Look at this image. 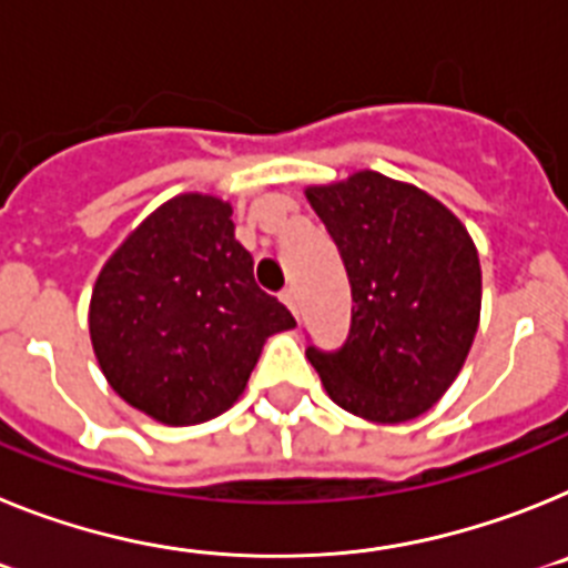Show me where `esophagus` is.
<instances>
[{"instance_id":"1","label":"esophagus","mask_w":568,"mask_h":568,"mask_svg":"<svg viewBox=\"0 0 568 568\" xmlns=\"http://www.w3.org/2000/svg\"><path fill=\"white\" fill-rule=\"evenodd\" d=\"M280 300H283V303L288 305L291 314H297V291H294V288H285L283 294H280Z\"/></svg>"}]
</instances>
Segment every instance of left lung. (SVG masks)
<instances>
[{"label":"left lung","instance_id":"1","mask_svg":"<svg viewBox=\"0 0 568 568\" xmlns=\"http://www.w3.org/2000/svg\"><path fill=\"white\" fill-rule=\"evenodd\" d=\"M352 285L339 348L308 345L325 392L374 423H406L440 400L480 320V260L440 202L377 171L305 191Z\"/></svg>","mask_w":568,"mask_h":568}]
</instances>
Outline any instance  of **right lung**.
Returning <instances> with one entry per match:
<instances>
[{"label":"right lung","mask_w":568,"mask_h":568,"mask_svg":"<svg viewBox=\"0 0 568 568\" xmlns=\"http://www.w3.org/2000/svg\"><path fill=\"white\" fill-rule=\"evenodd\" d=\"M254 283L231 205L182 194L128 236L91 297V343L122 400L168 426L205 423L243 394L265 337L294 328Z\"/></svg>","instance_id":"add662e5"}]
</instances>
